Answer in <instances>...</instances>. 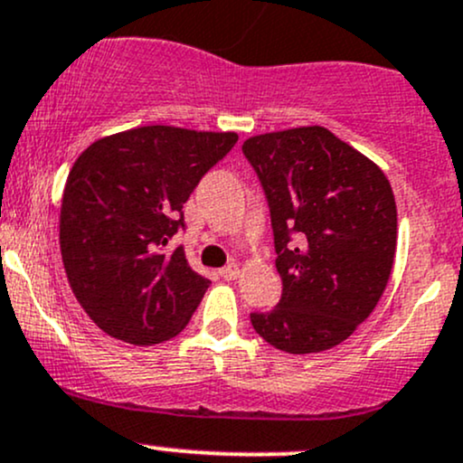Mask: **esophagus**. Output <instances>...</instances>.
<instances>
[{
  "label": "esophagus",
  "instance_id": "esophagus-1",
  "mask_svg": "<svg viewBox=\"0 0 463 463\" xmlns=\"http://www.w3.org/2000/svg\"><path fill=\"white\" fill-rule=\"evenodd\" d=\"M220 277L223 281H235V279L240 277V266H237V263H228V266H223L220 270Z\"/></svg>",
  "mask_w": 463,
  "mask_h": 463
}]
</instances>
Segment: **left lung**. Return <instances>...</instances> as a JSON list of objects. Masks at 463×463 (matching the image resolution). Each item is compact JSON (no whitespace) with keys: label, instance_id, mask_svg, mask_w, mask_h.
Instances as JSON below:
<instances>
[{"label":"left lung","instance_id":"left-lung-1","mask_svg":"<svg viewBox=\"0 0 463 463\" xmlns=\"http://www.w3.org/2000/svg\"><path fill=\"white\" fill-rule=\"evenodd\" d=\"M270 206L283 292L252 312L255 332L288 354H318L354 334L391 277L398 211L387 175L325 127L243 142Z\"/></svg>","mask_w":463,"mask_h":463}]
</instances>
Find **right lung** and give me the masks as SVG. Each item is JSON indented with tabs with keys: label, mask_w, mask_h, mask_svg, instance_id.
Returning a JSON list of instances; mask_svg holds the SVG:
<instances>
[{
	"label": "right lung",
	"mask_w": 463,
	"mask_h": 463,
	"mask_svg": "<svg viewBox=\"0 0 463 463\" xmlns=\"http://www.w3.org/2000/svg\"><path fill=\"white\" fill-rule=\"evenodd\" d=\"M237 138L149 125L76 157L61 200V257L76 301L111 338L146 347L191 321L211 281L189 266L184 246H166L184 228L193 189Z\"/></svg>",
	"instance_id": "1"
}]
</instances>
